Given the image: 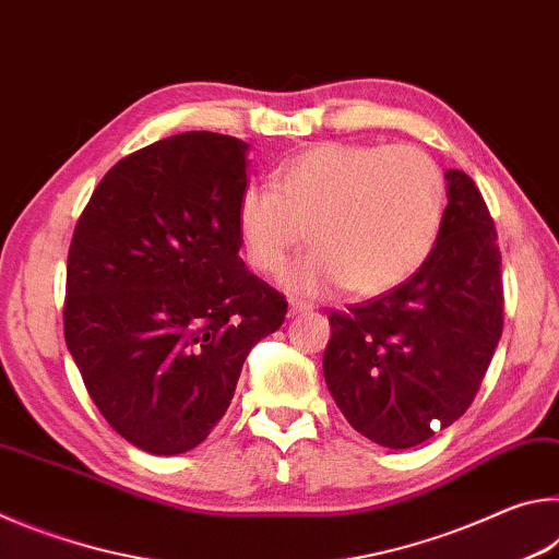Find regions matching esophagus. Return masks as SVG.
Listing matches in <instances>:
<instances>
[{
  "mask_svg": "<svg viewBox=\"0 0 559 559\" xmlns=\"http://www.w3.org/2000/svg\"><path fill=\"white\" fill-rule=\"evenodd\" d=\"M308 310H310L308 302L296 300V298L288 300V316H290V318H293V316H300V313H308Z\"/></svg>",
  "mask_w": 559,
  "mask_h": 559,
  "instance_id": "34e87169",
  "label": "esophagus"
}]
</instances>
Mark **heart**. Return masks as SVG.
<instances>
[{
    "mask_svg": "<svg viewBox=\"0 0 559 559\" xmlns=\"http://www.w3.org/2000/svg\"><path fill=\"white\" fill-rule=\"evenodd\" d=\"M441 214L443 175L424 150L320 143L273 169L271 189H243L236 226L259 273L281 271L308 229L316 249L283 273L288 290L372 298L424 266Z\"/></svg>",
    "mask_w": 559,
    "mask_h": 559,
    "instance_id": "heart-1",
    "label": "heart"
}]
</instances>
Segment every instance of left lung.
Listing matches in <instances>:
<instances>
[{
	"instance_id": "left-lung-1",
	"label": "left lung",
	"mask_w": 559,
	"mask_h": 559,
	"mask_svg": "<svg viewBox=\"0 0 559 559\" xmlns=\"http://www.w3.org/2000/svg\"><path fill=\"white\" fill-rule=\"evenodd\" d=\"M437 243L400 288L330 316L325 384L349 427L412 449L476 396L503 333L496 226L473 179L447 169Z\"/></svg>"
}]
</instances>
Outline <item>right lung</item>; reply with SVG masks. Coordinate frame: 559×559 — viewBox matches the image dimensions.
Wrapping results in <instances>:
<instances>
[{"instance_id": "obj_1", "label": "right lung", "mask_w": 559, "mask_h": 559, "mask_svg": "<svg viewBox=\"0 0 559 559\" xmlns=\"http://www.w3.org/2000/svg\"><path fill=\"white\" fill-rule=\"evenodd\" d=\"M249 145L182 132L108 169L75 224L63 333L91 400L132 447H200L249 349L288 302L239 257Z\"/></svg>"}]
</instances>
